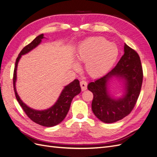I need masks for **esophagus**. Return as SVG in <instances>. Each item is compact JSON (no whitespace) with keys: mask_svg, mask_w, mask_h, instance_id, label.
Listing matches in <instances>:
<instances>
[{"mask_svg":"<svg viewBox=\"0 0 157 157\" xmlns=\"http://www.w3.org/2000/svg\"><path fill=\"white\" fill-rule=\"evenodd\" d=\"M87 82L86 80H82L81 82H80V86H81V89H82V91H84V90H86L87 89Z\"/></svg>","mask_w":157,"mask_h":157,"instance_id":"esophagus-1","label":"esophagus"}]
</instances>
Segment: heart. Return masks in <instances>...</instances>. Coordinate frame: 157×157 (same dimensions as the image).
Listing matches in <instances>:
<instances>
[{
	"instance_id": "1",
	"label": "heart",
	"mask_w": 157,
	"mask_h": 157,
	"mask_svg": "<svg viewBox=\"0 0 157 157\" xmlns=\"http://www.w3.org/2000/svg\"><path fill=\"white\" fill-rule=\"evenodd\" d=\"M118 56L117 46L103 37H91L78 46L75 58L79 63H85L86 72L92 77H101L108 73ZM73 68L78 65L75 63Z\"/></svg>"
}]
</instances>
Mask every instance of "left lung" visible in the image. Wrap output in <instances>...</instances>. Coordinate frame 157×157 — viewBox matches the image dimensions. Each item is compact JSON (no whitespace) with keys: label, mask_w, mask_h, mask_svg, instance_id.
<instances>
[{"label":"left lung","mask_w":157,"mask_h":157,"mask_svg":"<svg viewBox=\"0 0 157 157\" xmlns=\"http://www.w3.org/2000/svg\"><path fill=\"white\" fill-rule=\"evenodd\" d=\"M124 52L115 68L88 84V89L94 95L92 111L105 123L115 122L126 117L134 107L140 93L143 70L140 56L126 44ZM113 80L121 83L123 93L120 97L114 96L109 90Z\"/></svg>","instance_id":"8db88e82"}]
</instances>
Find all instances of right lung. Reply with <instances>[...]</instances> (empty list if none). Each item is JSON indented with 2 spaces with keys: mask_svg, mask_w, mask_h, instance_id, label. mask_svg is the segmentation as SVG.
<instances>
[{
  "mask_svg": "<svg viewBox=\"0 0 157 157\" xmlns=\"http://www.w3.org/2000/svg\"><path fill=\"white\" fill-rule=\"evenodd\" d=\"M45 37L44 36L43 34L39 35L30 44L24 47L20 52L16 61L13 72V82L14 92H15L17 100L23 108V111L26 113V115L33 122H35L38 124L46 127H52L59 124L60 122L63 121L69 110L71 103L73 98L78 95L81 91L79 80L78 79H75L73 82H71L67 86H65L54 105L50 108L44 109V110H36V109L31 108L27 105L19 96L16 87L17 65L21 56L27 54L32 50L35 48L36 46L41 43L42 40Z\"/></svg>",
  "mask_w": 157,
  "mask_h": 157,
  "instance_id": "obj_1",
  "label": "right lung"
}]
</instances>
